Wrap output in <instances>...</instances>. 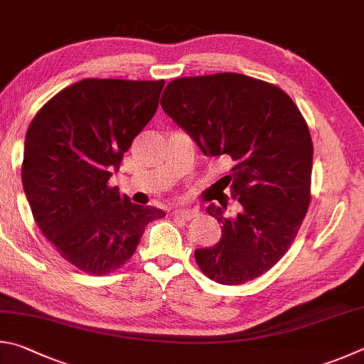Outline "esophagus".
Returning <instances> with one entry per match:
<instances>
[{"label":"esophagus","instance_id":"obj_1","mask_svg":"<svg viewBox=\"0 0 364 364\" xmlns=\"http://www.w3.org/2000/svg\"><path fill=\"white\" fill-rule=\"evenodd\" d=\"M174 215L176 218L183 219V220H190V219H193L195 215H198V211H195V209H176Z\"/></svg>","mask_w":364,"mask_h":364}]
</instances>
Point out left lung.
I'll return each instance as SVG.
<instances>
[{
    "label": "left lung",
    "instance_id": "1",
    "mask_svg": "<svg viewBox=\"0 0 364 364\" xmlns=\"http://www.w3.org/2000/svg\"><path fill=\"white\" fill-rule=\"evenodd\" d=\"M161 107L206 156L233 159L222 181L238 213L225 215L227 198L208 206L222 238L196 250V264L220 284L264 275L288 252L309 211L314 144L301 110L283 89L240 73L172 80Z\"/></svg>",
    "mask_w": 364,
    "mask_h": 364
}]
</instances>
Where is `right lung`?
<instances>
[{
  "label": "right lung",
  "mask_w": 364,
  "mask_h": 364,
  "mask_svg": "<svg viewBox=\"0 0 364 364\" xmlns=\"http://www.w3.org/2000/svg\"><path fill=\"white\" fill-rule=\"evenodd\" d=\"M164 80L87 78L62 89L25 136L22 183L36 225L76 269L123 267L161 209L134 205L108 186L132 140L153 118Z\"/></svg>",
  "instance_id": "1"
}]
</instances>
